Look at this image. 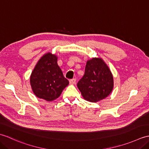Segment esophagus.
<instances>
[{
    "label": "esophagus",
    "mask_w": 149,
    "mask_h": 149,
    "mask_svg": "<svg viewBox=\"0 0 149 149\" xmlns=\"http://www.w3.org/2000/svg\"><path fill=\"white\" fill-rule=\"evenodd\" d=\"M75 82H76V79H75V78L72 79L70 80V84H75Z\"/></svg>",
    "instance_id": "esophagus-1"
}]
</instances>
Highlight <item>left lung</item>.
Instances as JSON below:
<instances>
[{
    "mask_svg": "<svg viewBox=\"0 0 149 149\" xmlns=\"http://www.w3.org/2000/svg\"><path fill=\"white\" fill-rule=\"evenodd\" d=\"M77 85L84 99L96 102L111 92L113 77L102 59L92 58L87 61L84 74Z\"/></svg>",
    "mask_w": 149,
    "mask_h": 149,
    "instance_id": "1",
    "label": "left lung"
}]
</instances>
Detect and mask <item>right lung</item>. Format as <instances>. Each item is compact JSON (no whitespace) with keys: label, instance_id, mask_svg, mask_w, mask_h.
Masks as SVG:
<instances>
[{"label":"right lung","instance_id":"right-lung-1","mask_svg":"<svg viewBox=\"0 0 149 149\" xmlns=\"http://www.w3.org/2000/svg\"><path fill=\"white\" fill-rule=\"evenodd\" d=\"M58 58L51 53L44 55L31 74L30 81L34 93L40 99L52 101L59 97L69 84L57 63Z\"/></svg>","mask_w":149,"mask_h":149}]
</instances>
